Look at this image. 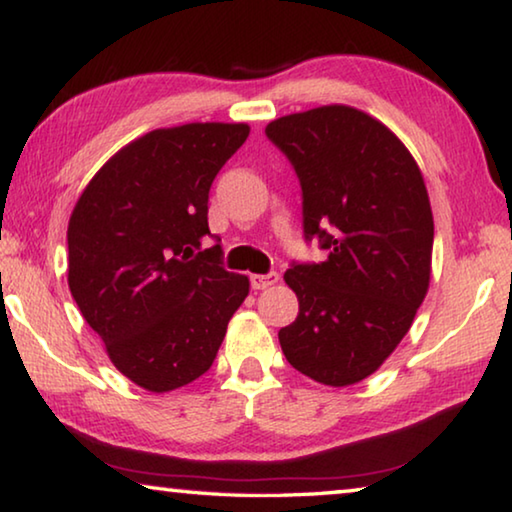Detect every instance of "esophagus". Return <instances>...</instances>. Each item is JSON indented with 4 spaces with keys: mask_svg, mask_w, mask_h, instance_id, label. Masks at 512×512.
I'll use <instances>...</instances> for the list:
<instances>
[{
    "mask_svg": "<svg viewBox=\"0 0 512 512\" xmlns=\"http://www.w3.org/2000/svg\"><path fill=\"white\" fill-rule=\"evenodd\" d=\"M277 280H280V275H277L275 271L266 273V275H250V284H253V289H257V291L273 287V284H277Z\"/></svg>",
    "mask_w": 512,
    "mask_h": 512,
    "instance_id": "34e87169",
    "label": "esophagus"
}]
</instances>
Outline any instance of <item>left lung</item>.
Segmentation results:
<instances>
[{"label":"left lung","instance_id":"1","mask_svg":"<svg viewBox=\"0 0 512 512\" xmlns=\"http://www.w3.org/2000/svg\"><path fill=\"white\" fill-rule=\"evenodd\" d=\"M266 135L300 178L305 239L327 250L284 273L300 311L277 334L282 352L320 384H357L391 357L429 291L422 171L391 128L341 103L275 119Z\"/></svg>","mask_w":512,"mask_h":512}]
</instances>
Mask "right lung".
<instances>
[{"label": "right lung", "mask_w": 512, "mask_h": 512, "mask_svg": "<svg viewBox=\"0 0 512 512\" xmlns=\"http://www.w3.org/2000/svg\"><path fill=\"white\" fill-rule=\"evenodd\" d=\"M248 124L158 128L117 151L69 216V291L121 375L151 393L210 370L246 300V275L203 248L216 173Z\"/></svg>", "instance_id": "obj_1"}]
</instances>
